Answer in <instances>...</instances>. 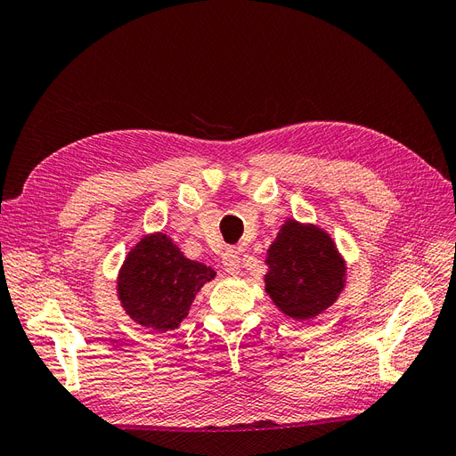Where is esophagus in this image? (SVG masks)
Wrapping results in <instances>:
<instances>
[{"instance_id": "esophagus-1", "label": "esophagus", "mask_w": 456, "mask_h": 456, "mask_svg": "<svg viewBox=\"0 0 456 456\" xmlns=\"http://www.w3.org/2000/svg\"><path fill=\"white\" fill-rule=\"evenodd\" d=\"M223 268L230 275H238L241 272V260L240 253L236 249H228L223 256Z\"/></svg>"}]
</instances>
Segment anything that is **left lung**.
I'll return each instance as SVG.
<instances>
[{"label": "left lung", "mask_w": 456, "mask_h": 456, "mask_svg": "<svg viewBox=\"0 0 456 456\" xmlns=\"http://www.w3.org/2000/svg\"><path fill=\"white\" fill-rule=\"evenodd\" d=\"M266 293L280 312L308 322L335 305L346 283V262L329 233L287 218L266 251Z\"/></svg>", "instance_id": "1"}]
</instances>
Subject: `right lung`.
<instances>
[{
	"label": "right lung",
	"mask_w": 456,
	"mask_h": 456,
	"mask_svg": "<svg viewBox=\"0 0 456 456\" xmlns=\"http://www.w3.org/2000/svg\"><path fill=\"white\" fill-rule=\"evenodd\" d=\"M216 272L190 260L165 232L148 233L118 273V298L134 323L167 333L183 323L200 289Z\"/></svg>",
	"instance_id": "1"
}]
</instances>
